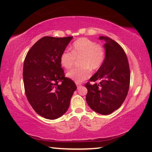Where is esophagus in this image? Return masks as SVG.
I'll return each instance as SVG.
<instances>
[{"label":"esophagus","instance_id":"1","mask_svg":"<svg viewBox=\"0 0 152 152\" xmlns=\"http://www.w3.org/2000/svg\"><path fill=\"white\" fill-rule=\"evenodd\" d=\"M76 85H77V88H79V87H80V86H81V83H77Z\"/></svg>","mask_w":152,"mask_h":152}]
</instances>
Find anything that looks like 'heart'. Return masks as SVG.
<instances>
[{"label":"heart","mask_w":152,"mask_h":152,"mask_svg":"<svg viewBox=\"0 0 152 152\" xmlns=\"http://www.w3.org/2000/svg\"><path fill=\"white\" fill-rule=\"evenodd\" d=\"M71 52L65 50L60 56V64L67 70L73 66L75 60L79 59L78 68L67 73V77L75 83H81L91 75V69L98 70L104 64L106 50L102 44L88 38H81L74 42Z\"/></svg>","instance_id":"b5f03b06"}]
</instances>
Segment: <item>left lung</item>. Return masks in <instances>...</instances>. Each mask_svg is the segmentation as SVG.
Returning a JSON list of instances; mask_svg holds the SVG:
<instances>
[{"label": "left lung", "mask_w": 152, "mask_h": 152, "mask_svg": "<svg viewBox=\"0 0 152 152\" xmlns=\"http://www.w3.org/2000/svg\"><path fill=\"white\" fill-rule=\"evenodd\" d=\"M105 41L106 58L101 67L85 84L86 101L91 109L107 115L121 107L130 87V71L127 56L118 43L108 37L101 36Z\"/></svg>", "instance_id": "8db88e82"}]
</instances>
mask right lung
Wrapping results in <instances>:
<instances>
[{"label":"right lung","instance_id":"obj_1","mask_svg":"<svg viewBox=\"0 0 152 152\" xmlns=\"http://www.w3.org/2000/svg\"><path fill=\"white\" fill-rule=\"evenodd\" d=\"M72 36H45L37 42L26 56L23 80L28 102L37 114L54 120L66 113L77 87L65 77L60 56Z\"/></svg>","mask_w":152,"mask_h":152}]
</instances>
